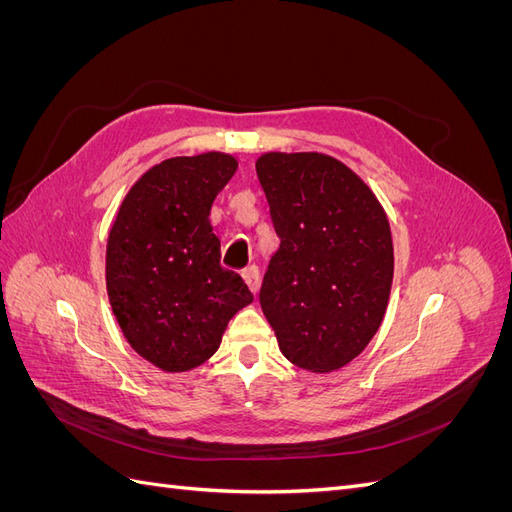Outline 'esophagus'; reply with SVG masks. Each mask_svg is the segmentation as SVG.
<instances>
[{
  "label": "esophagus",
  "instance_id": "34e87169",
  "mask_svg": "<svg viewBox=\"0 0 512 512\" xmlns=\"http://www.w3.org/2000/svg\"><path fill=\"white\" fill-rule=\"evenodd\" d=\"M241 275H243V280H245L247 288H250V290L256 294L258 288H260V269H258L256 265H250V267L243 269Z\"/></svg>",
  "mask_w": 512,
  "mask_h": 512
}]
</instances>
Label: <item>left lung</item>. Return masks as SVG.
<instances>
[{
	"label": "left lung",
	"mask_w": 512,
	"mask_h": 512,
	"mask_svg": "<svg viewBox=\"0 0 512 512\" xmlns=\"http://www.w3.org/2000/svg\"><path fill=\"white\" fill-rule=\"evenodd\" d=\"M256 173L280 237L262 312L290 363L318 374L344 367L376 335L389 303L386 213L359 175L324 153H265Z\"/></svg>",
	"instance_id": "left-lung-1"
}]
</instances>
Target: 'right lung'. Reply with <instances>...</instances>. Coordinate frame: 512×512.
Here are the masks:
<instances>
[{
  "mask_svg": "<svg viewBox=\"0 0 512 512\" xmlns=\"http://www.w3.org/2000/svg\"><path fill=\"white\" fill-rule=\"evenodd\" d=\"M228 153L170 158L123 198L106 245V290L128 344L164 371L203 365L228 320L254 301L220 265L209 213L235 175Z\"/></svg>",
  "mask_w": 512,
  "mask_h": 512,
  "instance_id": "add662e5",
  "label": "right lung"
}]
</instances>
